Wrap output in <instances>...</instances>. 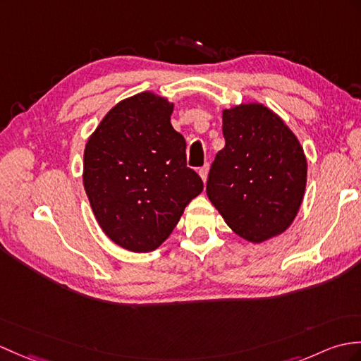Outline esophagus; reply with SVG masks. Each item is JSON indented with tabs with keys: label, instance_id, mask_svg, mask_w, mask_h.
I'll return each instance as SVG.
<instances>
[{
	"label": "esophagus",
	"instance_id": "obj_1",
	"mask_svg": "<svg viewBox=\"0 0 361 361\" xmlns=\"http://www.w3.org/2000/svg\"><path fill=\"white\" fill-rule=\"evenodd\" d=\"M198 173H200V177H201V180H203V181L206 183V180H207V173H209V164H204L203 167H200V171H198Z\"/></svg>",
	"mask_w": 361,
	"mask_h": 361
}]
</instances>
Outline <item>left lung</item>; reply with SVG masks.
I'll return each mask as SVG.
<instances>
[{"label":"left lung","mask_w":361,"mask_h":361,"mask_svg":"<svg viewBox=\"0 0 361 361\" xmlns=\"http://www.w3.org/2000/svg\"><path fill=\"white\" fill-rule=\"evenodd\" d=\"M226 146L209 171L206 192L240 237L262 243L286 231L305 195L303 149L280 116L262 104L223 112Z\"/></svg>","instance_id":"left-lung-1"}]
</instances>
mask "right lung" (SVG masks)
<instances>
[{"label": "right lung", "instance_id": "obj_1", "mask_svg": "<svg viewBox=\"0 0 361 361\" xmlns=\"http://www.w3.org/2000/svg\"><path fill=\"white\" fill-rule=\"evenodd\" d=\"M172 111L167 99L142 92L111 109L86 145L82 181L92 211L106 235L132 252L160 246L203 190Z\"/></svg>", "mask_w": 361, "mask_h": 361}]
</instances>
